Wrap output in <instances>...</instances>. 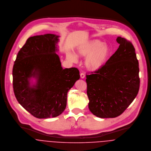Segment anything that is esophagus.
Here are the masks:
<instances>
[{
  "mask_svg": "<svg viewBox=\"0 0 151 151\" xmlns=\"http://www.w3.org/2000/svg\"><path fill=\"white\" fill-rule=\"evenodd\" d=\"M80 77H81V78H84V77H85V74H84V73H81L80 74Z\"/></svg>",
  "mask_w": 151,
  "mask_h": 151,
  "instance_id": "esophagus-1",
  "label": "esophagus"
}]
</instances>
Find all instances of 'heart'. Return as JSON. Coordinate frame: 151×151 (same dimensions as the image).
I'll return each instance as SVG.
<instances>
[{"mask_svg": "<svg viewBox=\"0 0 151 151\" xmlns=\"http://www.w3.org/2000/svg\"><path fill=\"white\" fill-rule=\"evenodd\" d=\"M110 48L108 45L98 40H91L79 45L76 48V55L85 58L84 65L90 71L100 69L108 59ZM77 56L71 52L67 54V58L71 62H77Z\"/></svg>", "mask_w": 151, "mask_h": 151, "instance_id": "heart-1", "label": "heart"}]
</instances>
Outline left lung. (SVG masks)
<instances>
[{
    "mask_svg": "<svg viewBox=\"0 0 151 151\" xmlns=\"http://www.w3.org/2000/svg\"><path fill=\"white\" fill-rule=\"evenodd\" d=\"M119 47L100 69L86 75L88 107L100 118L120 116L137 96L140 80L135 48L124 38L116 39Z\"/></svg>",
    "mask_w": 151,
    "mask_h": 151,
    "instance_id": "8db88e82",
    "label": "left lung"
}]
</instances>
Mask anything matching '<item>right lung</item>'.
Returning a JSON list of instances; mask_svg holds the SVG:
<instances>
[{
	"label": "right lung",
	"mask_w": 151,
	"mask_h": 151,
	"mask_svg": "<svg viewBox=\"0 0 151 151\" xmlns=\"http://www.w3.org/2000/svg\"><path fill=\"white\" fill-rule=\"evenodd\" d=\"M59 36L29 37L19 52L13 68V86L19 103L38 119L55 117L67 105L68 91L80 79L76 67L63 69L57 43ZM32 78L36 80L32 85Z\"/></svg>",
	"instance_id": "1"
}]
</instances>
